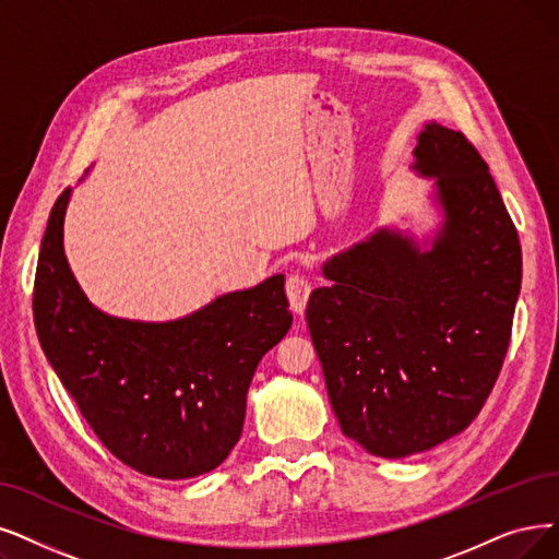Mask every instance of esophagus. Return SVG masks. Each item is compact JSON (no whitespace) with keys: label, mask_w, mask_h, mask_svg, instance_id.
Listing matches in <instances>:
<instances>
[{"label":"esophagus","mask_w":559,"mask_h":559,"mask_svg":"<svg viewBox=\"0 0 559 559\" xmlns=\"http://www.w3.org/2000/svg\"><path fill=\"white\" fill-rule=\"evenodd\" d=\"M309 294H311V284L305 275L296 273L286 280V296H288V302H292V309L296 311V314H302L305 311Z\"/></svg>","instance_id":"34e87169"}]
</instances>
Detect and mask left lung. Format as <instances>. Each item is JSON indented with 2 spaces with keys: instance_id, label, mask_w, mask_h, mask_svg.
Here are the masks:
<instances>
[{
  "instance_id": "obj_1",
  "label": "left lung",
  "mask_w": 559,
  "mask_h": 559,
  "mask_svg": "<svg viewBox=\"0 0 559 559\" xmlns=\"http://www.w3.org/2000/svg\"><path fill=\"white\" fill-rule=\"evenodd\" d=\"M411 171L433 225L383 227L323 263L307 328L346 438L383 459L427 452L479 415L509 346L521 242L461 132L427 121Z\"/></svg>"
}]
</instances>
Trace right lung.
<instances>
[{"instance_id": "right-lung-1", "label": "right lung", "mask_w": 559, "mask_h": 559, "mask_svg": "<svg viewBox=\"0 0 559 559\" xmlns=\"http://www.w3.org/2000/svg\"><path fill=\"white\" fill-rule=\"evenodd\" d=\"M71 197L57 199L40 240L34 323L43 353L119 461L158 479L215 471L242 433L261 357L294 323L284 275L171 321L111 317L86 298L66 259Z\"/></svg>"}]
</instances>
